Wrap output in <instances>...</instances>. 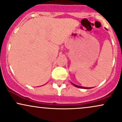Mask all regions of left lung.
<instances>
[{
	"mask_svg": "<svg viewBox=\"0 0 122 122\" xmlns=\"http://www.w3.org/2000/svg\"><path fill=\"white\" fill-rule=\"evenodd\" d=\"M71 83L73 85H74V86H76V87H77V88H82V89H91V88H88V87H84V86H79V85H77L75 84H73V82H71Z\"/></svg>",
	"mask_w": 122,
	"mask_h": 122,
	"instance_id": "left-lung-1",
	"label": "left lung"
}]
</instances>
